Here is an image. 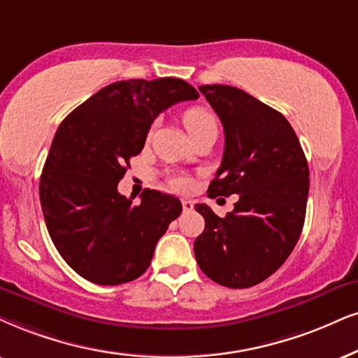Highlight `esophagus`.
<instances>
[{
    "instance_id": "34e87169",
    "label": "esophagus",
    "mask_w": 358,
    "mask_h": 358,
    "mask_svg": "<svg viewBox=\"0 0 358 358\" xmlns=\"http://www.w3.org/2000/svg\"><path fill=\"white\" fill-rule=\"evenodd\" d=\"M182 206H183V211L188 213V211H192L193 208H194V203L192 200H183L182 201Z\"/></svg>"
}]
</instances>
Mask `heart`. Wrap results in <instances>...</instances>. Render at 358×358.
<instances>
[{
    "label": "heart",
    "instance_id": "obj_1",
    "mask_svg": "<svg viewBox=\"0 0 358 358\" xmlns=\"http://www.w3.org/2000/svg\"><path fill=\"white\" fill-rule=\"evenodd\" d=\"M183 124L187 127L189 137H193L194 134L201 132V130L210 129V127H215L218 129V120L210 108L206 107H192L188 108L183 114ZM171 185L176 189H187L188 182L185 178H173L171 180Z\"/></svg>",
    "mask_w": 358,
    "mask_h": 358
}]
</instances>
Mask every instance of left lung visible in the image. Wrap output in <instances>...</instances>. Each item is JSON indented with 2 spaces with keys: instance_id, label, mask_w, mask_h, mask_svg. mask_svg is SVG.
Masks as SVG:
<instances>
[{
  "instance_id": "1",
  "label": "left lung",
  "mask_w": 358,
  "mask_h": 358,
  "mask_svg": "<svg viewBox=\"0 0 358 358\" xmlns=\"http://www.w3.org/2000/svg\"><path fill=\"white\" fill-rule=\"evenodd\" d=\"M224 129L221 166L208 196L239 194L220 218L196 205L205 229L194 257L208 278L244 289L274 274L299 241L309 194V166L286 117L231 85H200Z\"/></svg>"
}]
</instances>
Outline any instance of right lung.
Segmentation results:
<instances>
[{"instance_id":"1","label":"right lung","mask_w":358,"mask_h":358,"mask_svg":"<svg viewBox=\"0 0 358 358\" xmlns=\"http://www.w3.org/2000/svg\"><path fill=\"white\" fill-rule=\"evenodd\" d=\"M200 97L182 79L119 80L59 125L39 182L49 236L67 264L101 286L130 282L150 266L158 239L182 213L171 194L143 189L140 205L117 185L145 145L152 122Z\"/></svg>"}]
</instances>
